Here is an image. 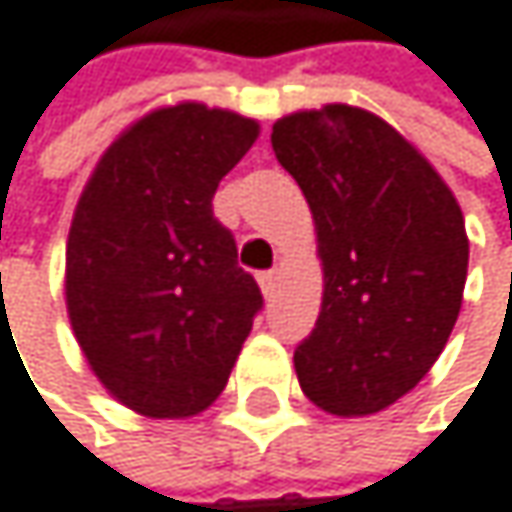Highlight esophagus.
I'll list each match as a JSON object with an SVG mask.
<instances>
[{"instance_id":"obj_1","label":"esophagus","mask_w":512,"mask_h":512,"mask_svg":"<svg viewBox=\"0 0 512 512\" xmlns=\"http://www.w3.org/2000/svg\"><path fill=\"white\" fill-rule=\"evenodd\" d=\"M277 280H280V274H277V271H265V274H259V286H262V295H265V298H271V295H274Z\"/></svg>"}]
</instances>
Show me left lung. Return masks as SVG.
Instances as JSON below:
<instances>
[{
    "label": "left lung",
    "mask_w": 512,
    "mask_h": 512,
    "mask_svg": "<svg viewBox=\"0 0 512 512\" xmlns=\"http://www.w3.org/2000/svg\"><path fill=\"white\" fill-rule=\"evenodd\" d=\"M307 199L323 304L295 350L301 392L332 416L380 413L437 362L462 310L468 232L453 189L383 117L292 111L271 129Z\"/></svg>",
    "instance_id": "obj_1"
}]
</instances>
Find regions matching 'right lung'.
Wrapping results in <instances>:
<instances>
[{
    "label": "right lung",
    "instance_id": "right-lung-1",
    "mask_svg": "<svg viewBox=\"0 0 512 512\" xmlns=\"http://www.w3.org/2000/svg\"><path fill=\"white\" fill-rule=\"evenodd\" d=\"M259 123L202 102L162 105L99 156L66 241L75 341L114 401L150 419L208 410L262 307L214 220L220 180Z\"/></svg>",
    "mask_w": 512,
    "mask_h": 512
}]
</instances>
